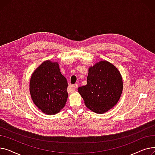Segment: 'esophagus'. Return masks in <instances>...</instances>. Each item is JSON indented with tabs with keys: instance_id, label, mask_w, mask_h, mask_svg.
I'll return each mask as SVG.
<instances>
[{
	"instance_id": "esophagus-1",
	"label": "esophagus",
	"mask_w": 155,
	"mask_h": 155,
	"mask_svg": "<svg viewBox=\"0 0 155 155\" xmlns=\"http://www.w3.org/2000/svg\"><path fill=\"white\" fill-rule=\"evenodd\" d=\"M77 87H78V85L77 84H74V85L70 86V88H71L73 89H76Z\"/></svg>"
}]
</instances>
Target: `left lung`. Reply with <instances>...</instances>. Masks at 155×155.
<instances>
[{"label":"left lung","mask_w":155,"mask_h":155,"mask_svg":"<svg viewBox=\"0 0 155 155\" xmlns=\"http://www.w3.org/2000/svg\"><path fill=\"white\" fill-rule=\"evenodd\" d=\"M86 85L78 88L86 106L103 114L112 108L123 91V79L119 70L107 61L96 63L88 70Z\"/></svg>","instance_id":"8db88e82"}]
</instances>
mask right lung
<instances>
[{"label":"right lung","instance_id":"right-lung-1","mask_svg":"<svg viewBox=\"0 0 155 155\" xmlns=\"http://www.w3.org/2000/svg\"><path fill=\"white\" fill-rule=\"evenodd\" d=\"M67 80L58 63L43 62L34 71L29 84L33 102L42 112L51 115L60 112L67 102Z\"/></svg>","mask_w":155,"mask_h":155}]
</instances>
